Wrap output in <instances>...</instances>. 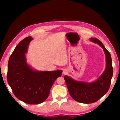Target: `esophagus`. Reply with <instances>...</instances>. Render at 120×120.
<instances>
[{"mask_svg": "<svg viewBox=\"0 0 120 120\" xmlns=\"http://www.w3.org/2000/svg\"><path fill=\"white\" fill-rule=\"evenodd\" d=\"M63 74H67L68 73V71L67 70H64V71H63Z\"/></svg>", "mask_w": 120, "mask_h": 120, "instance_id": "34e87169", "label": "esophagus"}]
</instances>
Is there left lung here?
Masks as SVG:
<instances>
[{"label": "left lung", "instance_id": "8db88e82", "mask_svg": "<svg viewBox=\"0 0 120 120\" xmlns=\"http://www.w3.org/2000/svg\"><path fill=\"white\" fill-rule=\"evenodd\" d=\"M90 41L101 46L105 53L106 66L102 75L95 81L91 83L76 81L68 76L64 77L71 97L78 102L85 104L96 102L105 95L110 88L113 75V68L110 52L98 39L91 38Z\"/></svg>", "mask_w": 120, "mask_h": 120}]
</instances>
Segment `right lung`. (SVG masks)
<instances>
[{"instance_id": "obj_1", "label": "right lung", "mask_w": 120, "mask_h": 120, "mask_svg": "<svg viewBox=\"0 0 120 120\" xmlns=\"http://www.w3.org/2000/svg\"><path fill=\"white\" fill-rule=\"evenodd\" d=\"M32 39L31 37L25 38L15 48L9 60L7 81L18 99L28 104H37L47 99L62 71H38L28 65L25 53Z\"/></svg>"}]
</instances>
